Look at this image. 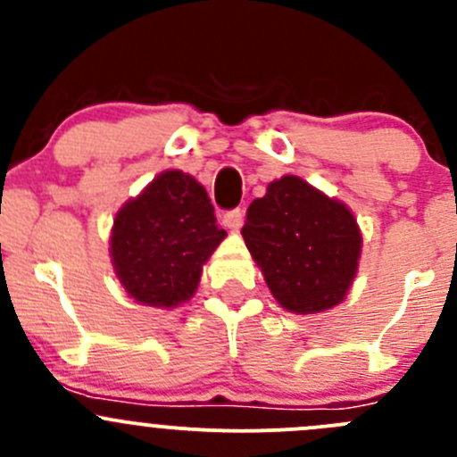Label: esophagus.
<instances>
[{"mask_svg":"<svg viewBox=\"0 0 457 457\" xmlns=\"http://www.w3.org/2000/svg\"><path fill=\"white\" fill-rule=\"evenodd\" d=\"M223 225L229 229H238L243 225V210L237 207V210H229L223 214Z\"/></svg>","mask_w":457,"mask_h":457,"instance_id":"34e87169","label":"esophagus"}]
</instances>
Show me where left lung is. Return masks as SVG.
Segmentation results:
<instances>
[{
	"mask_svg": "<svg viewBox=\"0 0 457 457\" xmlns=\"http://www.w3.org/2000/svg\"><path fill=\"white\" fill-rule=\"evenodd\" d=\"M241 234L285 310L318 314L347 296L361 258V229L343 203L303 179L270 183L267 195L247 207Z\"/></svg>",
	"mask_w": 457,
	"mask_h": 457,
	"instance_id": "left-lung-1",
	"label": "left lung"
}]
</instances>
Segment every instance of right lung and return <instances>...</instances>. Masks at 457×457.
Masks as SVG:
<instances>
[{"instance_id": "add662e5", "label": "right lung", "mask_w": 457, "mask_h": 457, "mask_svg": "<svg viewBox=\"0 0 457 457\" xmlns=\"http://www.w3.org/2000/svg\"><path fill=\"white\" fill-rule=\"evenodd\" d=\"M223 238L205 187L168 170L119 210L110 254L137 303L177 307L195 294L203 262Z\"/></svg>"}]
</instances>
